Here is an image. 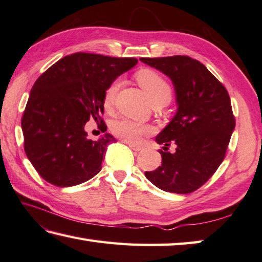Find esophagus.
I'll return each mask as SVG.
<instances>
[{"mask_svg":"<svg viewBox=\"0 0 262 262\" xmlns=\"http://www.w3.org/2000/svg\"><path fill=\"white\" fill-rule=\"evenodd\" d=\"M123 142H125V141H123ZM125 143L129 145L130 149H133L134 151H141L142 149H143V147L140 146V145H135V144H132V143H127V142H125Z\"/></svg>","mask_w":262,"mask_h":262,"instance_id":"obj_1","label":"esophagus"}]
</instances>
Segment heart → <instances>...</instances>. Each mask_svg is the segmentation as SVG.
Segmentation results:
<instances>
[{
    "label": "heart",
    "mask_w": 262,
    "mask_h": 262,
    "mask_svg": "<svg viewBox=\"0 0 262 262\" xmlns=\"http://www.w3.org/2000/svg\"><path fill=\"white\" fill-rule=\"evenodd\" d=\"M137 82L145 90L152 104H167L172 98V88L163 75L154 70L144 69L136 73ZM120 88V81L115 80L107 85L103 95V106L106 111H110L115 105V101ZM111 129L113 134L120 137L122 141L132 144H139L145 136L154 133V127L147 123L136 122L128 119L115 121Z\"/></svg>",
    "instance_id": "heart-1"
}]
</instances>
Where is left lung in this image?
<instances>
[{
	"label": "left lung",
	"mask_w": 262,
	"mask_h": 262,
	"mask_svg": "<svg viewBox=\"0 0 262 262\" xmlns=\"http://www.w3.org/2000/svg\"><path fill=\"white\" fill-rule=\"evenodd\" d=\"M172 80L178 111L156 137L161 165L146 179L167 192L190 193L215 173L225 159L235 129L230 97L227 89L201 61L188 56L141 58ZM172 141L177 145L168 152Z\"/></svg>",
	"instance_id": "8db88e82"
}]
</instances>
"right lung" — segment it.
Returning a JSON list of instances; mask_svg holds the SVG:
<instances>
[{
    "label": "right lung",
    "mask_w": 262,
    "mask_h": 262,
    "mask_svg": "<svg viewBox=\"0 0 262 262\" xmlns=\"http://www.w3.org/2000/svg\"><path fill=\"white\" fill-rule=\"evenodd\" d=\"M136 64V58L77 52L40 75L28 97L21 129L25 154L42 179L56 187H73L102 169L106 147L116 139L104 134L89 140L84 125L90 119L104 122V92Z\"/></svg>",
    "instance_id": "add662e5"
}]
</instances>
